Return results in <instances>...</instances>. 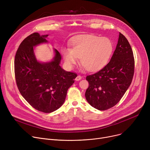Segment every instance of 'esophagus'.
<instances>
[{"label":"esophagus","instance_id":"obj_1","mask_svg":"<svg viewBox=\"0 0 150 150\" xmlns=\"http://www.w3.org/2000/svg\"><path fill=\"white\" fill-rule=\"evenodd\" d=\"M81 78H82V77L80 75H78L75 78V80L76 81H80V80H81Z\"/></svg>","mask_w":150,"mask_h":150}]
</instances>
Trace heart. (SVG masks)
<instances>
[{"label": "heart", "instance_id": "1", "mask_svg": "<svg viewBox=\"0 0 150 150\" xmlns=\"http://www.w3.org/2000/svg\"><path fill=\"white\" fill-rule=\"evenodd\" d=\"M114 51V44L108 38L85 35L72 42V49L64 47L62 56L67 64L72 67L80 58V64L88 72H97L108 63Z\"/></svg>", "mask_w": 150, "mask_h": 150}]
</instances>
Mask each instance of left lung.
Here are the masks:
<instances>
[{
	"mask_svg": "<svg viewBox=\"0 0 150 150\" xmlns=\"http://www.w3.org/2000/svg\"><path fill=\"white\" fill-rule=\"evenodd\" d=\"M134 72V58L127 39L119 33V40L108 64L98 72L88 75L89 86L85 93L88 103L105 111L114 106L127 91Z\"/></svg>",
	"mask_w": 150,
	"mask_h": 150,
	"instance_id": "obj_1",
	"label": "left lung"
}]
</instances>
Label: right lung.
Wrapping results in <instances>:
<instances>
[{
  "label": "right lung",
  "instance_id": "right-lung-1",
  "mask_svg": "<svg viewBox=\"0 0 150 150\" xmlns=\"http://www.w3.org/2000/svg\"><path fill=\"white\" fill-rule=\"evenodd\" d=\"M48 36L38 33L29 35L20 44L14 59L15 78L20 93L31 106L45 113L62 105L77 76L61 68V56L55 49L52 61L37 60L33 47L48 42Z\"/></svg>",
  "mask_w": 150,
  "mask_h": 150
}]
</instances>
